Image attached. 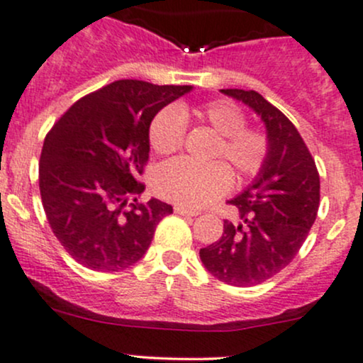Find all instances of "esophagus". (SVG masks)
Wrapping results in <instances>:
<instances>
[{
    "label": "esophagus",
    "instance_id": "1",
    "mask_svg": "<svg viewBox=\"0 0 363 363\" xmlns=\"http://www.w3.org/2000/svg\"><path fill=\"white\" fill-rule=\"evenodd\" d=\"M174 211L175 213H179V216H191V217L198 216L196 211H189V208H184V207H175Z\"/></svg>",
    "mask_w": 363,
    "mask_h": 363
}]
</instances>
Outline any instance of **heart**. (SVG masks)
I'll return each instance as SVG.
<instances>
[{"label":"heart","instance_id":"b5f03b06","mask_svg":"<svg viewBox=\"0 0 363 363\" xmlns=\"http://www.w3.org/2000/svg\"><path fill=\"white\" fill-rule=\"evenodd\" d=\"M193 114L219 133V143L211 158L231 163L238 177L250 179L264 167L269 152L268 137L255 128L245 127V114L230 101H212L189 109L186 106H169L151 121L150 144L158 155H172L184 143L186 118ZM233 184L231 170L226 163H194L177 158L163 163L155 174V188L160 196L181 207L200 208L223 196Z\"/></svg>","mask_w":363,"mask_h":363}]
</instances>
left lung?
<instances>
[{"label":"left lung","instance_id":"8db88e82","mask_svg":"<svg viewBox=\"0 0 363 363\" xmlns=\"http://www.w3.org/2000/svg\"><path fill=\"white\" fill-rule=\"evenodd\" d=\"M261 116L269 152L262 170L238 196L240 223L224 220L216 243L200 249V259L217 280L252 287L289 266L303 247L320 205V175L315 160L292 121L254 90L224 89Z\"/></svg>","mask_w":363,"mask_h":363}]
</instances>
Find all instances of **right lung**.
I'll list each match as a JSON object with an SVG mask.
<instances>
[{
	"label": "right lung",
	"mask_w": 363,
	"mask_h": 363,
	"mask_svg": "<svg viewBox=\"0 0 363 363\" xmlns=\"http://www.w3.org/2000/svg\"><path fill=\"white\" fill-rule=\"evenodd\" d=\"M191 90L120 79L74 102L47 133L41 201L53 235L76 262L94 272H120L150 249L158 223L172 213L156 198L137 201L151 121Z\"/></svg>",
	"instance_id": "add662e5"
}]
</instances>
